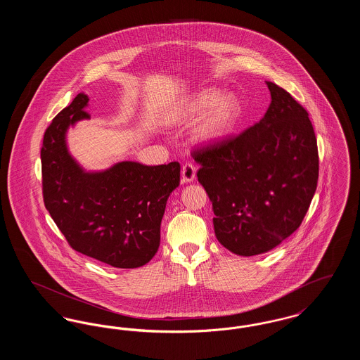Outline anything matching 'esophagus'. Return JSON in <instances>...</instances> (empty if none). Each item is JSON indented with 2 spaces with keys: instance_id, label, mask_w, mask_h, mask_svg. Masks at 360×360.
<instances>
[{
  "instance_id": "esophagus-1",
  "label": "esophagus",
  "mask_w": 360,
  "mask_h": 360,
  "mask_svg": "<svg viewBox=\"0 0 360 360\" xmlns=\"http://www.w3.org/2000/svg\"><path fill=\"white\" fill-rule=\"evenodd\" d=\"M195 172H197V169L194 165L185 163L182 167V182H186V184L193 182L195 178Z\"/></svg>"
}]
</instances>
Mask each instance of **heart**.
<instances>
[{"mask_svg": "<svg viewBox=\"0 0 360 360\" xmlns=\"http://www.w3.org/2000/svg\"><path fill=\"white\" fill-rule=\"evenodd\" d=\"M241 105L233 94H223L217 89H206L182 103L174 115V121L194 124L197 141L212 144L223 140L238 124Z\"/></svg>", "mask_w": 360, "mask_h": 360, "instance_id": "obj_1", "label": "heart"}]
</instances>
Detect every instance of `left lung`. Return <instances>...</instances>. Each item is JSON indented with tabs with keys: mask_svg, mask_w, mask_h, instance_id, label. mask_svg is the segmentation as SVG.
<instances>
[{
	"mask_svg": "<svg viewBox=\"0 0 360 360\" xmlns=\"http://www.w3.org/2000/svg\"><path fill=\"white\" fill-rule=\"evenodd\" d=\"M271 103L240 135L193 151L198 182L212 201L214 233L231 252L264 254L302 223L319 179V151L308 112L266 82Z\"/></svg>",
	"mask_w": 360,
	"mask_h": 360,
	"instance_id": "1",
	"label": "left lung"
}]
</instances>
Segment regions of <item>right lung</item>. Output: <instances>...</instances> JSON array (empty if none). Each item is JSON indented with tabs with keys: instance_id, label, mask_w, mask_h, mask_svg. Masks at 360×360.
Listing matches in <instances>:
<instances>
[{
	"instance_id": "1",
	"label": "right lung",
	"mask_w": 360,
	"mask_h": 360,
	"mask_svg": "<svg viewBox=\"0 0 360 360\" xmlns=\"http://www.w3.org/2000/svg\"><path fill=\"white\" fill-rule=\"evenodd\" d=\"M87 103L79 93L46 129L40 153L44 205L72 250L112 267L136 269L159 248L160 223L181 166L119 162L103 172H85L69 154L66 132L90 117Z\"/></svg>"
}]
</instances>
